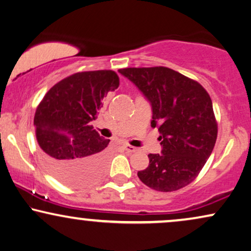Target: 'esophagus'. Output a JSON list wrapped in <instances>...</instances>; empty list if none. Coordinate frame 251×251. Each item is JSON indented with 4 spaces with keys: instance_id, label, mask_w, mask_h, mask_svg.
<instances>
[{
    "instance_id": "esophagus-1",
    "label": "esophagus",
    "mask_w": 251,
    "mask_h": 251,
    "mask_svg": "<svg viewBox=\"0 0 251 251\" xmlns=\"http://www.w3.org/2000/svg\"><path fill=\"white\" fill-rule=\"evenodd\" d=\"M123 149H125V150L126 151V152H129V153L136 152V151H137L136 147H133V146H131V145H128V144H126V145H123Z\"/></svg>"
}]
</instances>
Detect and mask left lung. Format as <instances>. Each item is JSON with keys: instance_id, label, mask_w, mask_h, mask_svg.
<instances>
[{"instance_id": "left-lung-1", "label": "left lung", "mask_w": 251, "mask_h": 251, "mask_svg": "<svg viewBox=\"0 0 251 251\" xmlns=\"http://www.w3.org/2000/svg\"><path fill=\"white\" fill-rule=\"evenodd\" d=\"M119 73L138 88L152 107L160 154H149L150 164L139 179L155 191L171 192L195 179L214 150L217 123L210 96L200 83L168 67L123 68Z\"/></svg>"}]
</instances>
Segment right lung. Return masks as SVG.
Listing matches in <instances>:
<instances>
[{
    "mask_svg": "<svg viewBox=\"0 0 251 251\" xmlns=\"http://www.w3.org/2000/svg\"><path fill=\"white\" fill-rule=\"evenodd\" d=\"M119 87L113 71L81 72L54 84L34 116L41 157L48 170L68 186L87 185L104 173L109 139L91 126L101 100Z\"/></svg>",
    "mask_w": 251,
    "mask_h": 251,
    "instance_id": "obj_1",
    "label": "right lung"
}]
</instances>
